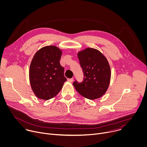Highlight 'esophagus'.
Listing matches in <instances>:
<instances>
[{
  "instance_id": "obj_1",
  "label": "esophagus",
  "mask_w": 147,
  "mask_h": 147,
  "mask_svg": "<svg viewBox=\"0 0 147 147\" xmlns=\"http://www.w3.org/2000/svg\"><path fill=\"white\" fill-rule=\"evenodd\" d=\"M68 81L69 82H73V78H68Z\"/></svg>"
}]
</instances>
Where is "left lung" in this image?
Returning a JSON list of instances; mask_svg holds the SVG:
<instances>
[{
  "mask_svg": "<svg viewBox=\"0 0 147 147\" xmlns=\"http://www.w3.org/2000/svg\"><path fill=\"white\" fill-rule=\"evenodd\" d=\"M84 73L82 82L76 80L73 85L85 98L98 99L107 91L111 78V70L106 58L98 50L88 48L78 54Z\"/></svg>",
  "mask_w": 147,
  "mask_h": 147,
  "instance_id": "obj_1",
  "label": "left lung"
}]
</instances>
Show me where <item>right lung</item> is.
I'll use <instances>...</instances> for the list:
<instances>
[{"instance_id": "right-lung-1", "label": "right lung", "mask_w": 147, "mask_h": 147, "mask_svg": "<svg viewBox=\"0 0 147 147\" xmlns=\"http://www.w3.org/2000/svg\"><path fill=\"white\" fill-rule=\"evenodd\" d=\"M62 51L54 45L46 46L34 55L29 69V80L34 94L39 99L54 97L67 81L60 64Z\"/></svg>"}]
</instances>
